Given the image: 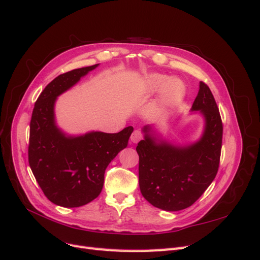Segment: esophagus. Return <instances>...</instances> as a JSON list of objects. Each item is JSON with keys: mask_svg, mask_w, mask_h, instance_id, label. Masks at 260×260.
Wrapping results in <instances>:
<instances>
[{"mask_svg": "<svg viewBox=\"0 0 260 260\" xmlns=\"http://www.w3.org/2000/svg\"><path fill=\"white\" fill-rule=\"evenodd\" d=\"M142 139H143V135L141 133V131H139V130L133 131V133L131 135V141L133 143H138L139 141L142 140Z\"/></svg>", "mask_w": 260, "mask_h": 260, "instance_id": "1", "label": "esophagus"}]
</instances>
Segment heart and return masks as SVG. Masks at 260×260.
<instances>
[{
  "label": "heart",
  "mask_w": 260,
  "mask_h": 260,
  "mask_svg": "<svg viewBox=\"0 0 260 260\" xmlns=\"http://www.w3.org/2000/svg\"><path fill=\"white\" fill-rule=\"evenodd\" d=\"M144 85L146 91L151 93L162 89L158 101V105L160 107L175 103L184 95L185 92L184 85L180 80H168L167 76L156 73L148 74L144 77Z\"/></svg>",
  "instance_id": "1"
}]
</instances>
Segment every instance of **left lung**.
<instances>
[{
  "label": "left lung",
  "mask_w": 260,
  "mask_h": 260,
  "mask_svg": "<svg viewBox=\"0 0 260 260\" xmlns=\"http://www.w3.org/2000/svg\"><path fill=\"white\" fill-rule=\"evenodd\" d=\"M204 117V130L194 143L180 145L164 140L146 124L144 139L137 146L139 184L144 199L153 206L182 210L198 201L214 181L222 144V122L210 89L200 82L191 108Z\"/></svg>",
  "instance_id": "8db88e82"
}]
</instances>
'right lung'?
<instances>
[{"label":"right lung","mask_w":260,"mask_h":260,"mask_svg":"<svg viewBox=\"0 0 260 260\" xmlns=\"http://www.w3.org/2000/svg\"><path fill=\"white\" fill-rule=\"evenodd\" d=\"M100 64L74 69L51 81L38 98L30 121L28 158L44 195L55 205L80 207L100 195L107 166L127 147L133 128L118 133L69 136L55 120L57 98Z\"/></svg>","instance_id":"obj_1"}]
</instances>
